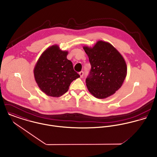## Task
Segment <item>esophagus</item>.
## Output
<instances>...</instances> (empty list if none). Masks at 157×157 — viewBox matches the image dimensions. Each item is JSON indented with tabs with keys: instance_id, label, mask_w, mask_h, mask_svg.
Segmentation results:
<instances>
[{
	"instance_id": "esophagus-1",
	"label": "esophagus",
	"mask_w": 157,
	"mask_h": 157,
	"mask_svg": "<svg viewBox=\"0 0 157 157\" xmlns=\"http://www.w3.org/2000/svg\"><path fill=\"white\" fill-rule=\"evenodd\" d=\"M79 75H80V76L81 78L83 77V71L80 72H79Z\"/></svg>"
}]
</instances>
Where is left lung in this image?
<instances>
[{
    "label": "left lung",
    "instance_id": "obj_1",
    "mask_svg": "<svg viewBox=\"0 0 157 157\" xmlns=\"http://www.w3.org/2000/svg\"><path fill=\"white\" fill-rule=\"evenodd\" d=\"M91 69L86 83L90 93L97 98H106L119 90L127 75L126 62L111 44L98 41L92 48L83 46Z\"/></svg>",
    "mask_w": 157,
    "mask_h": 157
}]
</instances>
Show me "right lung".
<instances>
[{"label": "right lung", "mask_w": 157, "mask_h": 157, "mask_svg": "<svg viewBox=\"0 0 157 157\" xmlns=\"http://www.w3.org/2000/svg\"><path fill=\"white\" fill-rule=\"evenodd\" d=\"M67 51L58 45L48 48L42 54L34 69L36 82L40 90L48 96L58 97L68 90L71 82L80 77L71 61L67 59Z\"/></svg>", "instance_id": "right-lung-1"}]
</instances>
